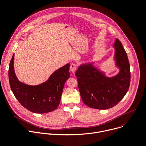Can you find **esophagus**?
Here are the masks:
<instances>
[{"label":"esophagus","instance_id":"34e87169","mask_svg":"<svg viewBox=\"0 0 146 146\" xmlns=\"http://www.w3.org/2000/svg\"><path fill=\"white\" fill-rule=\"evenodd\" d=\"M70 70L72 71V72L74 73L75 71H76V69H77V64H76V63L72 62V63L70 64Z\"/></svg>","mask_w":146,"mask_h":146}]
</instances>
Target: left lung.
Segmentation results:
<instances>
[{
    "instance_id": "8db88e82",
    "label": "left lung",
    "mask_w": 146,
    "mask_h": 146,
    "mask_svg": "<svg viewBox=\"0 0 146 146\" xmlns=\"http://www.w3.org/2000/svg\"><path fill=\"white\" fill-rule=\"evenodd\" d=\"M114 47L116 65L120 68L117 76L107 77L92 64H83L76 72L82 100L89 108L110 109L122 100L129 89L131 73L127 53L118 39Z\"/></svg>"
}]
</instances>
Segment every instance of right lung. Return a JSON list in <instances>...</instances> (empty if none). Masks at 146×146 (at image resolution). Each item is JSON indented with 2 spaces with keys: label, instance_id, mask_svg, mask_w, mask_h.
Segmentation results:
<instances>
[{
  "label": "right lung",
  "instance_id": "1",
  "mask_svg": "<svg viewBox=\"0 0 146 146\" xmlns=\"http://www.w3.org/2000/svg\"><path fill=\"white\" fill-rule=\"evenodd\" d=\"M13 59L14 54L9 65V82L12 93L20 104L35 113L43 114L55 110L60 104L64 84L70 77L69 64L56 70L45 82L30 86L17 80L13 69Z\"/></svg>",
  "mask_w": 146,
  "mask_h": 146
}]
</instances>
